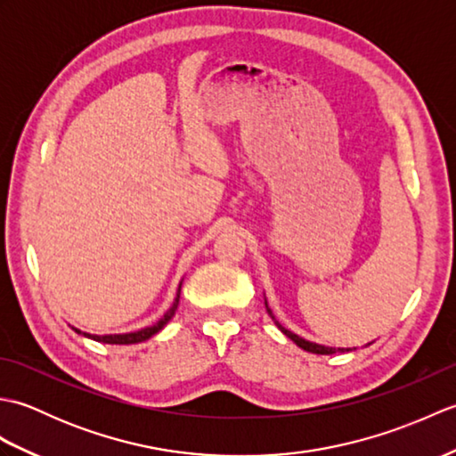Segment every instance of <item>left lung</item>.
<instances>
[{
	"label": "left lung",
	"instance_id": "8db88e82",
	"mask_svg": "<svg viewBox=\"0 0 456 456\" xmlns=\"http://www.w3.org/2000/svg\"><path fill=\"white\" fill-rule=\"evenodd\" d=\"M266 307H268V305H266ZM268 314L273 315V312H270V309H268ZM273 319H274V315H273ZM276 325H278L280 331H282L288 338H292V341H294L299 348H304V351H307V353H314V354H333V353H345V351H348V348H335V346H325V345L309 343V341H305V338H302L299 335H296V333H292V331H288V329L280 325L278 322H276Z\"/></svg>",
	"mask_w": 456,
	"mask_h": 456
}]
</instances>
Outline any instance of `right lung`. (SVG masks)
Listing matches in <instances>:
<instances>
[{
    "instance_id": "1",
    "label": "right lung",
    "mask_w": 456,
    "mask_h": 456,
    "mask_svg": "<svg viewBox=\"0 0 456 456\" xmlns=\"http://www.w3.org/2000/svg\"><path fill=\"white\" fill-rule=\"evenodd\" d=\"M180 288H182V282H180V286H178V294H176V297H174V304L170 305L168 312L164 314L157 323L151 325V327H144V329H141V331L121 333V335H90V333H82L80 329H74V331L84 335V337H90V338H94V341H98V343H108V345H133V343L147 341V338H151L152 335H157V333L160 331V329H162L164 325H167V323L170 322V319L174 317V314H176L178 304H180Z\"/></svg>"
}]
</instances>
